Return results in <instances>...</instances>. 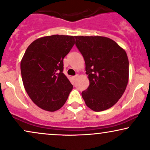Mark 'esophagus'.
Wrapping results in <instances>:
<instances>
[{"instance_id": "34e87169", "label": "esophagus", "mask_w": 150, "mask_h": 150, "mask_svg": "<svg viewBox=\"0 0 150 150\" xmlns=\"http://www.w3.org/2000/svg\"><path fill=\"white\" fill-rule=\"evenodd\" d=\"M78 76H79V75L77 74V75H75V76H73V79H76L77 77H78Z\"/></svg>"}]
</instances>
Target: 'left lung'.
Returning a JSON list of instances; mask_svg holds the SVG:
<instances>
[{
	"instance_id": "obj_1",
	"label": "left lung",
	"mask_w": 150,
	"mask_h": 150,
	"mask_svg": "<svg viewBox=\"0 0 150 150\" xmlns=\"http://www.w3.org/2000/svg\"><path fill=\"white\" fill-rule=\"evenodd\" d=\"M84 57L89 86L82 92L87 107L103 111L118 101L129 81L127 53L112 40L102 36H75Z\"/></svg>"
}]
</instances>
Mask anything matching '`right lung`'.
I'll return each instance as SVG.
<instances>
[{
  "label": "right lung",
  "mask_w": 150,
  "mask_h": 150,
  "mask_svg": "<svg viewBox=\"0 0 150 150\" xmlns=\"http://www.w3.org/2000/svg\"><path fill=\"white\" fill-rule=\"evenodd\" d=\"M75 44L74 36L53 35L33 41L21 61V73L27 93L47 111L60 109L73 85L63 73L64 59Z\"/></svg>",
  "instance_id": "right-lung-1"
}]
</instances>
